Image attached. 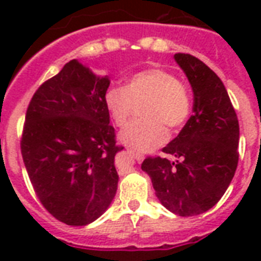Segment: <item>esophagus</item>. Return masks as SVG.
<instances>
[{
	"mask_svg": "<svg viewBox=\"0 0 261 261\" xmlns=\"http://www.w3.org/2000/svg\"><path fill=\"white\" fill-rule=\"evenodd\" d=\"M130 153L135 157V160L137 161H143V159H145V155L142 154V153H139V151H135V150H130Z\"/></svg>",
	"mask_w": 261,
	"mask_h": 261,
	"instance_id": "34e87169",
	"label": "esophagus"
}]
</instances>
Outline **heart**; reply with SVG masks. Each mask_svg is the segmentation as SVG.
<instances>
[{
	"instance_id": "b5f03b06",
	"label": "heart",
	"mask_w": 261,
	"mask_h": 261,
	"mask_svg": "<svg viewBox=\"0 0 261 261\" xmlns=\"http://www.w3.org/2000/svg\"><path fill=\"white\" fill-rule=\"evenodd\" d=\"M104 102L115 124L124 126L137 106L143 104V119L131 122L119 139L134 150L146 151L167 139L168 130L176 131L186 124L191 112V96L184 84L171 71L151 67L127 80L124 88L111 87Z\"/></svg>"
}]
</instances>
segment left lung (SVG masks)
I'll return each mask as SVG.
<instances>
[{
    "label": "left lung",
    "instance_id": "8db88e82",
    "mask_svg": "<svg viewBox=\"0 0 261 261\" xmlns=\"http://www.w3.org/2000/svg\"><path fill=\"white\" fill-rule=\"evenodd\" d=\"M174 61L194 92V115L163 149L176 160L147 157L141 168L164 207L192 217L215 206L230 184L239 164L240 126L218 75L190 54H174Z\"/></svg>",
    "mask_w": 261,
    "mask_h": 261
}]
</instances>
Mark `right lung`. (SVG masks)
<instances>
[{
  "mask_svg": "<svg viewBox=\"0 0 261 261\" xmlns=\"http://www.w3.org/2000/svg\"><path fill=\"white\" fill-rule=\"evenodd\" d=\"M108 75L73 59L40 85L31 100L21 154L39 200L71 226L101 217L114 200L119 176L115 130L104 96Z\"/></svg>",
  "mask_w": 261,
  "mask_h": 261,
  "instance_id": "obj_1",
  "label": "right lung"
}]
</instances>
